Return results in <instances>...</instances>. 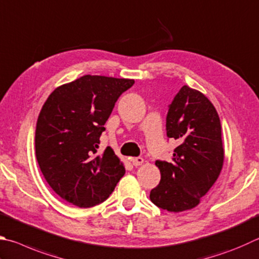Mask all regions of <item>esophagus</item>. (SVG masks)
<instances>
[{"mask_svg": "<svg viewBox=\"0 0 259 259\" xmlns=\"http://www.w3.org/2000/svg\"><path fill=\"white\" fill-rule=\"evenodd\" d=\"M131 161V163L134 164L135 166H139V165H142V164L144 163V158L143 157H133L130 159Z\"/></svg>", "mask_w": 259, "mask_h": 259, "instance_id": "34e87169", "label": "esophagus"}]
</instances>
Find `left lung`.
Returning <instances> with one entry per match:
<instances>
[{
  "label": "left lung",
  "mask_w": 259,
  "mask_h": 259,
  "mask_svg": "<svg viewBox=\"0 0 259 259\" xmlns=\"http://www.w3.org/2000/svg\"><path fill=\"white\" fill-rule=\"evenodd\" d=\"M167 138L178 140L172 161H156L161 181L150 200L168 211L196 207L218 180L224 161L218 112L204 94L183 86L168 105Z\"/></svg>",
  "instance_id": "obj_1"
}]
</instances>
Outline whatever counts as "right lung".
<instances>
[{"label": "right lung", "mask_w": 259, "mask_h": 259, "mask_svg": "<svg viewBox=\"0 0 259 259\" xmlns=\"http://www.w3.org/2000/svg\"><path fill=\"white\" fill-rule=\"evenodd\" d=\"M134 83L86 74L56 88L41 107L36 158L50 187L68 203L81 208L101 204L124 176L113 149L97 155V148L117 98Z\"/></svg>", "instance_id": "right-lung-1"}]
</instances>
